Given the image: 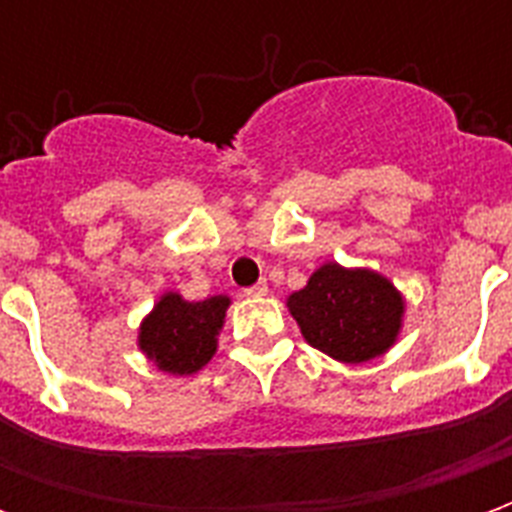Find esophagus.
<instances>
[{"instance_id": "34e87169", "label": "esophagus", "mask_w": 512, "mask_h": 512, "mask_svg": "<svg viewBox=\"0 0 512 512\" xmlns=\"http://www.w3.org/2000/svg\"><path fill=\"white\" fill-rule=\"evenodd\" d=\"M266 293H268L266 282H257V285H252V288L244 290V296H249V299H260V296H266Z\"/></svg>"}]
</instances>
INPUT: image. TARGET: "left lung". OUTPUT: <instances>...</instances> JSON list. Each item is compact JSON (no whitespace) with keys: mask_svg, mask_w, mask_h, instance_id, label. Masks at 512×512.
Instances as JSON below:
<instances>
[{"mask_svg":"<svg viewBox=\"0 0 512 512\" xmlns=\"http://www.w3.org/2000/svg\"><path fill=\"white\" fill-rule=\"evenodd\" d=\"M288 307L312 348L348 365L389 351L403 321V299L389 279L337 263L318 268Z\"/></svg>","mask_w":512,"mask_h":512,"instance_id":"8db88e82","label":"left lung"}]
</instances>
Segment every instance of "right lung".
I'll return each mask as SVG.
<instances>
[{"mask_svg": "<svg viewBox=\"0 0 512 512\" xmlns=\"http://www.w3.org/2000/svg\"><path fill=\"white\" fill-rule=\"evenodd\" d=\"M227 307V296L186 301L178 293H164L139 326V348L158 370L191 376L216 354V334L222 329Z\"/></svg>", "mask_w": 512, "mask_h": 512, "instance_id": "right-lung-1", "label": "right lung"}]
</instances>
